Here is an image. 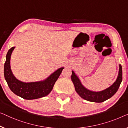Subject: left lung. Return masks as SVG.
<instances>
[{
    "label": "left lung",
    "instance_id": "8db88e82",
    "mask_svg": "<svg viewBox=\"0 0 128 128\" xmlns=\"http://www.w3.org/2000/svg\"><path fill=\"white\" fill-rule=\"evenodd\" d=\"M71 80L75 86V90L80 96L90 102L100 103L111 98L116 94L122 80V70L121 64H119V70L117 78L112 85L108 88L100 91H91L87 89L82 83L79 77L72 70Z\"/></svg>",
    "mask_w": 128,
    "mask_h": 128
}]
</instances>
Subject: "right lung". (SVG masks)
<instances>
[{"mask_svg": "<svg viewBox=\"0 0 128 128\" xmlns=\"http://www.w3.org/2000/svg\"><path fill=\"white\" fill-rule=\"evenodd\" d=\"M15 48L12 46L8 50L4 66V75L10 89L15 95L27 100H36L46 96L52 90L55 82L64 67L58 68L43 80L33 82H22L16 79L11 70V56Z\"/></svg>", "mask_w": 128, "mask_h": 128, "instance_id": "1", "label": "right lung"}]
</instances>
